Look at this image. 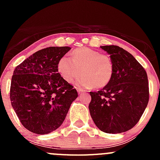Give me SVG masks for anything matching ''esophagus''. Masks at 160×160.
<instances>
[{
	"label": "esophagus",
	"instance_id": "1",
	"mask_svg": "<svg viewBox=\"0 0 160 160\" xmlns=\"http://www.w3.org/2000/svg\"><path fill=\"white\" fill-rule=\"evenodd\" d=\"M77 91H78V93H84V91L85 90H82V89H80V88H79V89H77Z\"/></svg>",
	"mask_w": 160,
	"mask_h": 160
}]
</instances>
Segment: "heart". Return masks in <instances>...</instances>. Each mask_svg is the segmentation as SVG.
Instances as JSON below:
<instances>
[{
	"label": "heart",
	"instance_id": "heart-1",
	"mask_svg": "<svg viewBox=\"0 0 160 160\" xmlns=\"http://www.w3.org/2000/svg\"><path fill=\"white\" fill-rule=\"evenodd\" d=\"M77 83L84 88H104L111 83L114 66L108 55L97 50L81 47L73 50L71 57L63 56L58 62V70L67 81L72 82L80 76Z\"/></svg>",
	"mask_w": 160,
	"mask_h": 160
}]
</instances>
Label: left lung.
<instances>
[{
  "label": "left lung",
  "mask_w": 160,
  "mask_h": 160,
  "mask_svg": "<svg viewBox=\"0 0 160 160\" xmlns=\"http://www.w3.org/2000/svg\"><path fill=\"white\" fill-rule=\"evenodd\" d=\"M101 48L110 54L114 66V76L107 87L90 92V113L100 130L106 133H122L138 123L147 107V73L126 50L114 45Z\"/></svg>",
  "instance_id": "8db88e82"
}]
</instances>
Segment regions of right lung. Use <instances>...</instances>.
Segmentation results:
<instances>
[{
    "instance_id": "obj_1",
    "label": "right lung",
    "mask_w": 160,
    "mask_h": 160,
    "mask_svg": "<svg viewBox=\"0 0 160 160\" xmlns=\"http://www.w3.org/2000/svg\"><path fill=\"white\" fill-rule=\"evenodd\" d=\"M70 47H49L27 58L11 78V105L21 123L30 132L44 135L65 120L77 90L58 72V62Z\"/></svg>"
}]
</instances>
